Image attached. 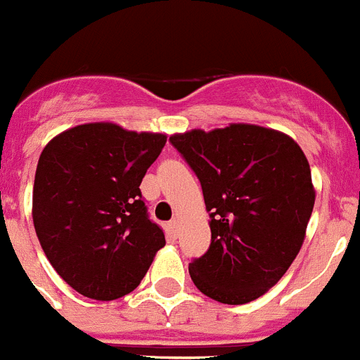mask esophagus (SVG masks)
I'll list each match as a JSON object with an SVG mask.
<instances>
[{"instance_id":"obj_1","label":"esophagus","mask_w":360,"mask_h":360,"mask_svg":"<svg viewBox=\"0 0 360 360\" xmlns=\"http://www.w3.org/2000/svg\"><path fill=\"white\" fill-rule=\"evenodd\" d=\"M178 225H180V221L178 219H173L169 223V229H171V233H173V236H176L178 233Z\"/></svg>"}]
</instances>
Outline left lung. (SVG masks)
Wrapping results in <instances>:
<instances>
[{
    "label": "left lung",
    "mask_w": 360,
    "mask_h": 360,
    "mask_svg": "<svg viewBox=\"0 0 360 360\" xmlns=\"http://www.w3.org/2000/svg\"><path fill=\"white\" fill-rule=\"evenodd\" d=\"M169 143L202 184L210 246L189 264L203 295L243 305L271 289L305 239L314 209L311 167L282 131L230 124L174 134Z\"/></svg>",
    "instance_id": "left-lung-1"
}]
</instances>
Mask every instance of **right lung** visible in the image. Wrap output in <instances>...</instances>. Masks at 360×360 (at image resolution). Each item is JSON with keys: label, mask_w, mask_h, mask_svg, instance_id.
<instances>
[{"label": "right lung", "mask_w": 360, "mask_h": 360, "mask_svg": "<svg viewBox=\"0 0 360 360\" xmlns=\"http://www.w3.org/2000/svg\"><path fill=\"white\" fill-rule=\"evenodd\" d=\"M164 134L87 123L62 131L39 157L34 226L55 271L92 300L134 291L166 245L148 216L141 182Z\"/></svg>", "instance_id": "right-lung-1"}]
</instances>
